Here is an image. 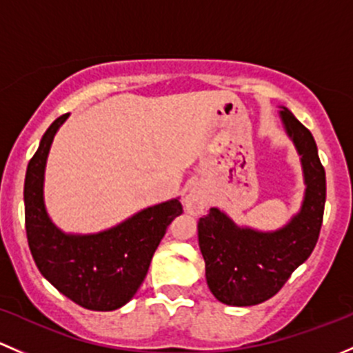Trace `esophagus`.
I'll return each instance as SVG.
<instances>
[{"label": "esophagus", "mask_w": 353, "mask_h": 353, "mask_svg": "<svg viewBox=\"0 0 353 353\" xmlns=\"http://www.w3.org/2000/svg\"><path fill=\"white\" fill-rule=\"evenodd\" d=\"M183 203L185 210L188 214H201L207 207V203H209V199L199 187H190L187 190V195L183 197Z\"/></svg>", "instance_id": "1"}]
</instances>
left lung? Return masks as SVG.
<instances>
[{
    "mask_svg": "<svg viewBox=\"0 0 353 353\" xmlns=\"http://www.w3.org/2000/svg\"><path fill=\"white\" fill-rule=\"evenodd\" d=\"M279 121L303 168L304 197L284 226L272 231L238 224L212 207L199 219V248L210 292L228 306H255L270 299L307 260L318 241L326 201V175L314 137L287 107Z\"/></svg>",
    "mask_w": 353,
    "mask_h": 353,
    "instance_id": "1",
    "label": "left lung"
}]
</instances>
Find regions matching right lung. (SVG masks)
<instances>
[{
	"instance_id": "right-lung-1",
	"label": "right lung",
	"mask_w": 353,
	"mask_h": 353,
	"mask_svg": "<svg viewBox=\"0 0 353 353\" xmlns=\"http://www.w3.org/2000/svg\"><path fill=\"white\" fill-rule=\"evenodd\" d=\"M49 125L27 166L23 185L25 230L35 265L61 294L92 311H114L137 292L166 226L183 212L178 199L144 207L115 226L97 232L61 230L46 207L43 181L50 146L68 121Z\"/></svg>"
}]
</instances>
